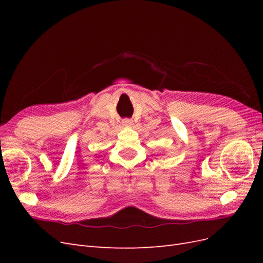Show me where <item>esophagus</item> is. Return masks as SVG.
I'll return each instance as SVG.
<instances>
[{
  "label": "esophagus",
  "instance_id": "1",
  "mask_svg": "<svg viewBox=\"0 0 263 263\" xmlns=\"http://www.w3.org/2000/svg\"><path fill=\"white\" fill-rule=\"evenodd\" d=\"M123 125H124V126L132 125V121H130V119H124V121H123Z\"/></svg>",
  "mask_w": 263,
  "mask_h": 263
}]
</instances>
